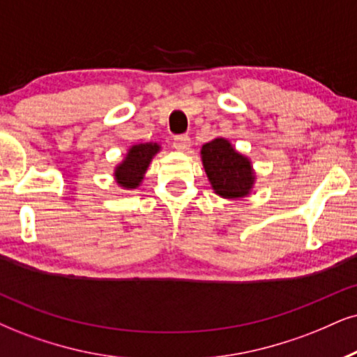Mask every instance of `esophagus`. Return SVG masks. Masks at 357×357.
Wrapping results in <instances>:
<instances>
[{
	"instance_id": "obj_1",
	"label": "esophagus",
	"mask_w": 357,
	"mask_h": 357,
	"mask_svg": "<svg viewBox=\"0 0 357 357\" xmlns=\"http://www.w3.org/2000/svg\"><path fill=\"white\" fill-rule=\"evenodd\" d=\"M174 147L180 152H185L190 149V137L188 135H178V137L174 139Z\"/></svg>"
}]
</instances>
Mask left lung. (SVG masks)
Masks as SVG:
<instances>
[{
  "mask_svg": "<svg viewBox=\"0 0 357 357\" xmlns=\"http://www.w3.org/2000/svg\"><path fill=\"white\" fill-rule=\"evenodd\" d=\"M202 164L215 193L223 199H243L255 183V172L248 157L233 149L227 139L217 137L202 147Z\"/></svg>",
  "mask_w": 357,
  "mask_h": 357,
  "instance_id": "left-lung-1",
  "label": "left lung"
}]
</instances>
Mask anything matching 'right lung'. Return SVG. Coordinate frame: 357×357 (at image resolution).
Wrapping results in <instances>:
<instances>
[{"label": "right lung", "instance_id": "1", "mask_svg": "<svg viewBox=\"0 0 357 357\" xmlns=\"http://www.w3.org/2000/svg\"><path fill=\"white\" fill-rule=\"evenodd\" d=\"M160 151V145L155 142L147 144H135L127 151V155L114 170L116 182L126 190L137 188L144 180L145 172L149 169V164L153 155Z\"/></svg>", "mask_w": 357, "mask_h": 357}]
</instances>
